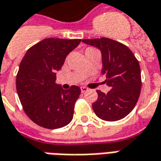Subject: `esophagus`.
<instances>
[{
	"mask_svg": "<svg viewBox=\"0 0 161 161\" xmlns=\"http://www.w3.org/2000/svg\"><path fill=\"white\" fill-rule=\"evenodd\" d=\"M87 91H88V88H87V87H84V86L81 87V92H83V93H84V92H86Z\"/></svg>",
	"mask_w": 161,
	"mask_h": 161,
	"instance_id": "34e87169",
	"label": "esophagus"
}]
</instances>
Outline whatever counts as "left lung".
<instances>
[{"instance_id":"8db88e82","label":"left lung","mask_w":161,"mask_h":161,"mask_svg":"<svg viewBox=\"0 0 161 161\" xmlns=\"http://www.w3.org/2000/svg\"><path fill=\"white\" fill-rule=\"evenodd\" d=\"M82 42L98 49L102 56V75L111 91H97V99L92 109L99 119L117 121L132 111L141 90L140 67L131 49L109 38L84 39Z\"/></svg>"}]
</instances>
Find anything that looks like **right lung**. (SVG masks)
<instances>
[{
  "instance_id": "right-lung-1",
  "label": "right lung",
  "mask_w": 161,
  "mask_h": 161,
  "mask_svg": "<svg viewBox=\"0 0 161 161\" xmlns=\"http://www.w3.org/2000/svg\"><path fill=\"white\" fill-rule=\"evenodd\" d=\"M81 39L46 38L32 46L22 58L16 76V91L27 116L42 127L57 129L73 119L81 89L64 90L56 74Z\"/></svg>"
}]
</instances>
